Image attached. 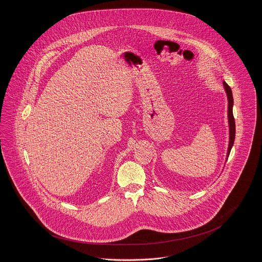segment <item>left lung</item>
<instances>
[{"label": "left lung", "instance_id": "obj_1", "mask_svg": "<svg viewBox=\"0 0 262 262\" xmlns=\"http://www.w3.org/2000/svg\"><path fill=\"white\" fill-rule=\"evenodd\" d=\"M224 84L225 91L227 93V97H228V120H229V130H230V140H229V146H228V152H227V156H229L231 148L234 144V140H235V119L233 116V96H232V91L231 88L226 83L223 82Z\"/></svg>", "mask_w": 262, "mask_h": 262}]
</instances>
